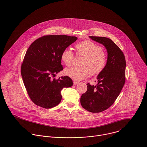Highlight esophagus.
Instances as JSON below:
<instances>
[{
	"instance_id": "34e87169",
	"label": "esophagus",
	"mask_w": 147,
	"mask_h": 147,
	"mask_svg": "<svg viewBox=\"0 0 147 147\" xmlns=\"http://www.w3.org/2000/svg\"><path fill=\"white\" fill-rule=\"evenodd\" d=\"M79 83V82H78V81H76V80H74V81L73 82V84H74V85H78Z\"/></svg>"
}]
</instances>
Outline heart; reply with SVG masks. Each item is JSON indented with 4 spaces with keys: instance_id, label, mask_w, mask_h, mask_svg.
<instances>
[{
    "instance_id": "obj_1",
    "label": "heart",
    "mask_w": 147,
    "mask_h": 147,
    "mask_svg": "<svg viewBox=\"0 0 147 147\" xmlns=\"http://www.w3.org/2000/svg\"><path fill=\"white\" fill-rule=\"evenodd\" d=\"M76 55L84 56L81 64L82 67H72L64 70L66 76L76 80H82L92 76H97L104 70L107 63V58L103 49L95 42L84 40L75 45ZM61 60L66 66L71 65L74 54L69 49L63 50Z\"/></svg>"
}]
</instances>
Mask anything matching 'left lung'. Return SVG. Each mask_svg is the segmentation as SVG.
<instances>
[{"label":"left lung","mask_w":147,"mask_h":147,"mask_svg":"<svg viewBox=\"0 0 147 147\" xmlns=\"http://www.w3.org/2000/svg\"><path fill=\"white\" fill-rule=\"evenodd\" d=\"M89 37L102 44L108 54L106 67L97 78V85L86 84L87 90L80 98V104L84 109L98 113L112 105L125 84L126 59L123 52L111 39L98 36Z\"/></svg>","instance_id":"obj_1"}]
</instances>
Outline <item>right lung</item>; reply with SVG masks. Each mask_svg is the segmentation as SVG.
Returning a JSON list of instances; mask_svg holds the SVG:
<instances>
[{"label": "right lung", "mask_w": 147, "mask_h": 147, "mask_svg": "<svg viewBox=\"0 0 147 147\" xmlns=\"http://www.w3.org/2000/svg\"><path fill=\"white\" fill-rule=\"evenodd\" d=\"M78 39L67 35L43 36L32 42L21 64V74L28 96L35 105L45 109L58 105L63 88L73 85L71 79L54 77L63 70L61 54Z\"/></svg>", "instance_id": "add662e5"}]
</instances>
